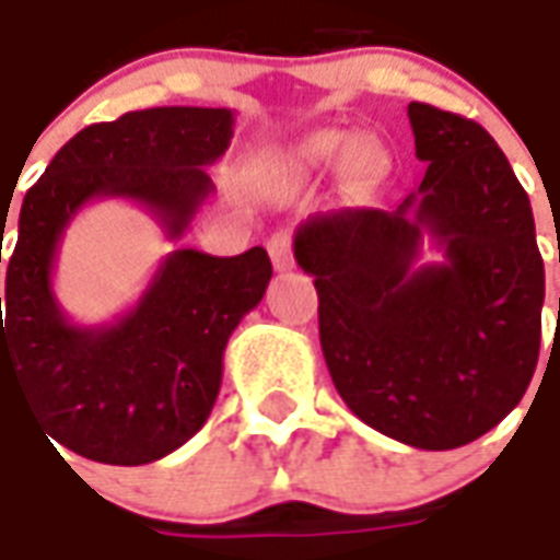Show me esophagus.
<instances>
[{"instance_id":"34e87169","label":"esophagus","mask_w":560,"mask_h":560,"mask_svg":"<svg viewBox=\"0 0 560 560\" xmlns=\"http://www.w3.org/2000/svg\"><path fill=\"white\" fill-rule=\"evenodd\" d=\"M268 256L273 261V271H289L292 268V241H289L287 232H277L268 241Z\"/></svg>"}]
</instances>
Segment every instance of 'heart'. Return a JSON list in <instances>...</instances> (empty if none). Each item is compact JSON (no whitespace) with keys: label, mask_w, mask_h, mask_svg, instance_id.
<instances>
[{"label":"heart","mask_w":560,"mask_h":560,"mask_svg":"<svg viewBox=\"0 0 560 560\" xmlns=\"http://www.w3.org/2000/svg\"><path fill=\"white\" fill-rule=\"evenodd\" d=\"M289 165L301 174L331 172L337 165H347L355 180H368L383 165V147L368 135H352L343 129H325L311 135L304 144L292 153Z\"/></svg>","instance_id":"b5f03b06"}]
</instances>
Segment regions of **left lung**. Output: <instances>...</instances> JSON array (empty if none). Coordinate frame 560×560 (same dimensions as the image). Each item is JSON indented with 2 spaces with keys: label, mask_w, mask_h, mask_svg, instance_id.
I'll list each match as a JSON object with an SVG mask.
<instances>
[{
  "label": "left lung",
  "mask_w": 560,
  "mask_h": 560,
  "mask_svg": "<svg viewBox=\"0 0 560 560\" xmlns=\"http://www.w3.org/2000/svg\"><path fill=\"white\" fill-rule=\"evenodd\" d=\"M407 117L419 189L395 210L313 213L292 247L319 292L340 398L380 434L438 452L474 443L522 400L546 277L530 201L494 138L422 102ZM425 240L443 260L421 261Z\"/></svg>",
  "instance_id": "1"
}]
</instances>
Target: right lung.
<instances>
[{
  "label": "right lung",
  "instance_id": "1",
  "mask_svg": "<svg viewBox=\"0 0 560 560\" xmlns=\"http://www.w3.org/2000/svg\"><path fill=\"white\" fill-rule=\"evenodd\" d=\"M232 126L229 108H147L93 122L23 198L5 273L2 395L5 383L20 388L45 438L90 462H160L208 422L225 343L273 271L261 247L241 256L180 247L132 311L78 325L54 292L62 235L83 205L129 198L180 241L213 196L208 165L229 150Z\"/></svg>",
  "mask_w": 560,
  "mask_h": 560
}]
</instances>
